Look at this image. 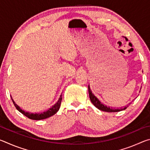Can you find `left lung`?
<instances>
[{
  "instance_id": "obj_1",
  "label": "left lung",
  "mask_w": 150,
  "mask_h": 150,
  "mask_svg": "<svg viewBox=\"0 0 150 150\" xmlns=\"http://www.w3.org/2000/svg\"><path fill=\"white\" fill-rule=\"evenodd\" d=\"M88 94H89V97H90V100L91 101V103H92L94 105V106H96L98 109H99V110L102 111L108 112H120V111L125 110V109H126L127 107H128V106L131 104V103H130L128 104V105H127L126 106H125V107L120 108H115L113 107H110V106H107L106 105H103V103H101V102L98 99L97 97H96V96L94 95V94L92 93V91L91 90L89 85H88ZM139 92H140V91H139Z\"/></svg>"
}]
</instances>
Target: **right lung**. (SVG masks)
<instances>
[{
    "label": "right lung",
    "mask_w": 150,
    "mask_h": 150,
    "mask_svg": "<svg viewBox=\"0 0 150 150\" xmlns=\"http://www.w3.org/2000/svg\"><path fill=\"white\" fill-rule=\"evenodd\" d=\"M11 99L17 110L19 112H20L22 114H23L24 116H26V117H28L30 119H32V120H44V119L50 118V116L54 115L56 113L58 110H59L60 106H61V103H62V95H60L59 99H58V100H57V102L55 103L54 105H53L52 107L50 108L46 111L44 112H41V113H31V112H29L24 111L22 110V109L20 108V107L18 105H16V103L14 102L13 99H12V96H11Z\"/></svg>",
    "instance_id": "add662e5"
}]
</instances>
